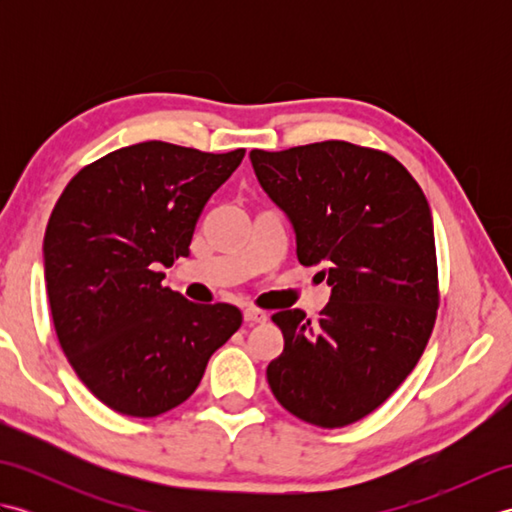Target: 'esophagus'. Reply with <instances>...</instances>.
<instances>
[{"label": "esophagus", "mask_w": 512, "mask_h": 512, "mask_svg": "<svg viewBox=\"0 0 512 512\" xmlns=\"http://www.w3.org/2000/svg\"><path fill=\"white\" fill-rule=\"evenodd\" d=\"M244 321L248 325H257V323H266L268 321V314L259 308H246L244 310Z\"/></svg>", "instance_id": "1"}]
</instances>
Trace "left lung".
Instances as JSON below:
<instances>
[{"label":"left lung","mask_w":512,"mask_h":512,"mask_svg":"<svg viewBox=\"0 0 512 512\" xmlns=\"http://www.w3.org/2000/svg\"><path fill=\"white\" fill-rule=\"evenodd\" d=\"M250 162L295 228L299 262L323 264L332 288L317 323L299 308L273 314L284 352L268 385L299 420L347 427L400 387L436 323L429 202L394 156L345 140L253 149Z\"/></svg>","instance_id":"1"}]
</instances>
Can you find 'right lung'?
I'll return each mask as SVG.
<instances>
[{"instance_id": "obj_1", "label": "right lung", "mask_w": 512, "mask_h": 512, "mask_svg": "<svg viewBox=\"0 0 512 512\" xmlns=\"http://www.w3.org/2000/svg\"><path fill=\"white\" fill-rule=\"evenodd\" d=\"M244 154L147 140L83 167L54 204L43 237L54 330L83 385L123 416L182 405L242 325L235 306L187 301L158 270L189 257L204 204Z\"/></svg>"}]
</instances>
